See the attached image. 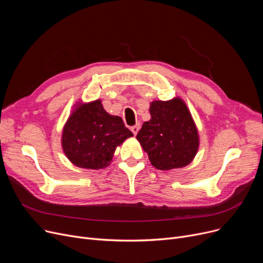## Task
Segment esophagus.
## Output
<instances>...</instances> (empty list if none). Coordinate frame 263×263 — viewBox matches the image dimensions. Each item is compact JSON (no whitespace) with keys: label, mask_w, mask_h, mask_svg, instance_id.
Here are the masks:
<instances>
[{"label":"esophagus","mask_w":263,"mask_h":263,"mask_svg":"<svg viewBox=\"0 0 263 263\" xmlns=\"http://www.w3.org/2000/svg\"><path fill=\"white\" fill-rule=\"evenodd\" d=\"M139 130H140V124H135V126L131 127V131H132V133H133L134 135L137 134V132H139Z\"/></svg>","instance_id":"esophagus-1"}]
</instances>
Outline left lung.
Segmentation results:
<instances>
[{
	"label": "left lung",
	"mask_w": 263,
	"mask_h": 263,
	"mask_svg": "<svg viewBox=\"0 0 263 263\" xmlns=\"http://www.w3.org/2000/svg\"><path fill=\"white\" fill-rule=\"evenodd\" d=\"M151 119L145 121L136 135L149 161L158 170L186 166L196 156L198 132L190 110L180 98L154 101Z\"/></svg>",
	"instance_id": "1"
}]
</instances>
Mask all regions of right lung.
Segmentation results:
<instances>
[{"label": "right lung", "instance_id": "obj_1", "mask_svg": "<svg viewBox=\"0 0 263 263\" xmlns=\"http://www.w3.org/2000/svg\"><path fill=\"white\" fill-rule=\"evenodd\" d=\"M131 136L122 119L106 113L101 101L96 100L78 104L64 127L62 146L76 166L100 170L112 161L116 147Z\"/></svg>", "mask_w": 263, "mask_h": 263}]
</instances>
